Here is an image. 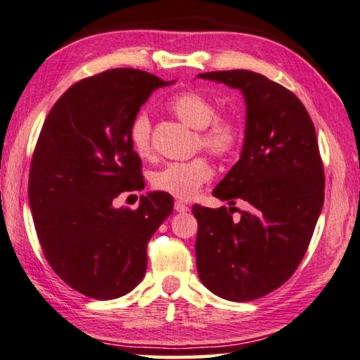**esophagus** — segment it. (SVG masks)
Returning <instances> with one entry per match:
<instances>
[{
  "label": "esophagus",
  "instance_id": "1",
  "mask_svg": "<svg viewBox=\"0 0 360 360\" xmlns=\"http://www.w3.org/2000/svg\"><path fill=\"white\" fill-rule=\"evenodd\" d=\"M174 210L178 211V213H187V211H189V207L182 202H174Z\"/></svg>",
  "mask_w": 360,
  "mask_h": 360
}]
</instances>
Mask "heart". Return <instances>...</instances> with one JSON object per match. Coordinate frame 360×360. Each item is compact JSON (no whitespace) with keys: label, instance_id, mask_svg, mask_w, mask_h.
Wrapping results in <instances>:
<instances>
[{"label":"heart","instance_id":"1","mask_svg":"<svg viewBox=\"0 0 360 360\" xmlns=\"http://www.w3.org/2000/svg\"><path fill=\"white\" fill-rule=\"evenodd\" d=\"M168 110L193 129H197L195 146L211 155L224 158L232 155L242 144V124L236 117L218 115L214 102L197 91H184L168 102ZM129 142L139 157H150L152 123L146 112H139L129 124ZM213 178V167L208 158L197 157L189 162L165 165L152 176V186L169 195L192 198L203 184Z\"/></svg>","mask_w":360,"mask_h":360}]
</instances>
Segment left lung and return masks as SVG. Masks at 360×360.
Masks as SVG:
<instances>
[{
  "label": "left lung",
  "instance_id": "left-lung-1",
  "mask_svg": "<svg viewBox=\"0 0 360 360\" xmlns=\"http://www.w3.org/2000/svg\"><path fill=\"white\" fill-rule=\"evenodd\" d=\"M198 78L242 91L247 127L240 160L213 195L250 205L238 221L229 213L232 207L193 205L198 277L224 300H258L293 276L322 211L325 176L316 128L292 91L259 73L207 72Z\"/></svg>",
  "mask_w": 360,
  "mask_h": 360
}]
</instances>
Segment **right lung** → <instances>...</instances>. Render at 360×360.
Wrapping results in <instances>:
<instances>
[{
    "label": "right lung",
    "instance_id": "1",
    "mask_svg": "<svg viewBox=\"0 0 360 360\" xmlns=\"http://www.w3.org/2000/svg\"><path fill=\"white\" fill-rule=\"evenodd\" d=\"M152 73L113 68L68 88L44 122L32 157L28 202L49 266L94 300L129 293L147 269V243L173 213V197L150 192L138 210L115 208L144 189L129 124L153 91Z\"/></svg>",
    "mask_w": 360,
    "mask_h": 360
}]
</instances>
